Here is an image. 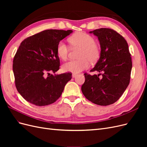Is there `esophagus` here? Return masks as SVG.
<instances>
[{"instance_id":"esophagus-1","label":"esophagus","mask_w":147,"mask_h":147,"mask_svg":"<svg viewBox=\"0 0 147 147\" xmlns=\"http://www.w3.org/2000/svg\"><path fill=\"white\" fill-rule=\"evenodd\" d=\"M77 75H78L77 74H74V73H73V74H72V77H73V78H75V77L77 76Z\"/></svg>"}]
</instances>
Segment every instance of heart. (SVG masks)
<instances>
[{"instance_id":"b5f03b06","label":"heart","mask_w":147,"mask_h":147,"mask_svg":"<svg viewBox=\"0 0 147 147\" xmlns=\"http://www.w3.org/2000/svg\"><path fill=\"white\" fill-rule=\"evenodd\" d=\"M70 45L74 48H80L77 60H71L62 66L64 72L77 74L88 69L90 61L94 63L100 55V47L95 42V39L86 32H78L69 38ZM69 48L63 41H60L56 47V53L60 59H67L69 55Z\"/></svg>"}]
</instances>
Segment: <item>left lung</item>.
Wrapping results in <instances>:
<instances>
[{"instance_id":"left-lung-1","label":"left lung","mask_w":147,"mask_h":147,"mask_svg":"<svg viewBox=\"0 0 147 147\" xmlns=\"http://www.w3.org/2000/svg\"><path fill=\"white\" fill-rule=\"evenodd\" d=\"M90 33L98 37L101 48L99 59L90 72L99 74H84L82 91L92 103L109 105L120 98L129 84L131 54L126 40L113 29L100 28Z\"/></svg>"}]
</instances>
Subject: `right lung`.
I'll return each mask as SVG.
<instances>
[{
	"mask_svg": "<svg viewBox=\"0 0 147 147\" xmlns=\"http://www.w3.org/2000/svg\"><path fill=\"white\" fill-rule=\"evenodd\" d=\"M72 30L49 29L24 39L15 55L13 70L15 86L30 104L45 106L54 103L72 78V73L53 75L59 69L57 43Z\"/></svg>",
	"mask_w": 147,
	"mask_h": 147,
	"instance_id": "add662e5",
	"label": "right lung"
}]
</instances>
